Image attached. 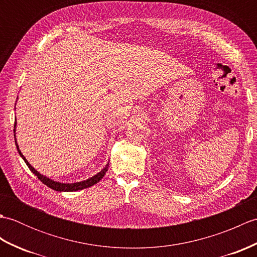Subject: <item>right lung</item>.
Segmentation results:
<instances>
[{
    "mask_svg": "<svg viewBox=\"0 0 257 257\" xmlns=\"http://www.w3.org/2000/svg\"><path fill=\"white\" fill-rule=\"evenodd\" d=\"M16 132V121L14 123V134ZM15 137V135H14ZM15 146H16V149H18L20 156L22 157V159H23L26 163V166L29 167L30 170L35 174V176L41 180V181L44 183L45 185H47L48 188H51L53 190L55 191H58V192H73V191H78V190H83V189H86V188H89L91 187V185L96 184L97 182H99L100 180L103 178V176H105L106 172L108 171V167H109V163H107L106 167L102 169L101 171L98 172L97 174H95L94 177H91L89 179L87 180H84V181H80V182H74V183H63V182H58V181H55V180H52L50 178H47L46 176H43L42 173L38 172L37 170H35V168H33L31 166V163L27 161L25 159V157L23 156V154H22L20 148H19V145L18 143H16V137H15Z\"/></svg>",
    "mask_w": 257,
    "mask_h": 257,
    "instance_id": "1",
    "label": "right lung"
}]
</instances>
